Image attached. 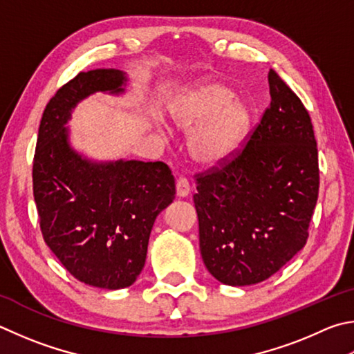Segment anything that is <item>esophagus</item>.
I'll return each instance as SVG.
<instances>
[{"instance_id":"1","label":"esophagus","mask_w":354,"mask_h":354,"mask_svg":"<svg viewBox=\"0 0 354 354\" xmlns=\"http://www.w3.org/2000/svg\"><path fill=\"white\" fill-rule=\"evenodd\" d=\"M190 194V184L185 178H178L176 179V195L179 198H184Z\"/></svg>"}]
</instances>
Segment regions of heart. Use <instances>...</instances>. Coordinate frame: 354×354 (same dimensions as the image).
<instances>
[{"mask_svg": "<svg viewBox=\"0 0 354 354\" xmlns=\"http://www.w3.org/2000/svg\"><path fill=\"white\" fill-rule=\"evenodd\" d=\"M234 89L216 80H203L185 89L170 106V119L190 138V155L204 165H220L232 158L246 138L250 113L234 99Z\"/></svg>", "mask_w": 354, "mask_h": 354, "instance_id": "b5f03b06", "label": "heart"}]
</instances>
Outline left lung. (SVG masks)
<instances>
[{
    "label": "left lung",
    "mask_w": 354,
    "mask_h": 354,
    "mask_svg": "<svg viewBox=\"0 0 354 354\" xmlns=\"http://www.w3.org/2000/svg\"><path fill=\"white\" fill-rule=\"evenodd\" d=\"M271 104L241 150L198 173L199 249L224 285H255L283 268L308 240L319 195L311 118L274 69Z\"/></svg>",
    "instance_id": "8db88e82"
}]
</instances>
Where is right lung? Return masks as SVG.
I'll list each match as a JSON object with an SVG mask.
<instances>
[{
	"instance_id": "right-lung-1",
	"label": "right lung",
	"mask_w": 354,
	"mask_h": 354,
	"mask_svg": "<svg viewBox=\"0 0 354 354\" xmlns=\"http://www.w3.org/2000/svg\"><path fill=\"white\" fill-rule=\"evenodd\" d=\"M125 83L119 69H94L63 85L44 108L32 167L44 241L71 275L105 289L136 281L156 216L176 194L160 160L93 162L71 149L75 105L97 91L124 93Z\"/></svg>"
}]
</instances>
